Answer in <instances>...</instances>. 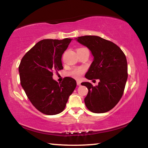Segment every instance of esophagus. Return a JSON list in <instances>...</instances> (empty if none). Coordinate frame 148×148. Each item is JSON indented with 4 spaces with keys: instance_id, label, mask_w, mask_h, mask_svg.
I'll return each instance as SVG.
<instances>
[{
    "instance_id": "1",
    "label": "esophagus",
    "mask_w": 148,
    "mask_h": 148,
    "mask_svg": "<svg viewBox=\"0 0 148 148\" xmlns=\"http://www.w3.org/2000/svg\"><path fill=\"white\" fill-rule=\"evenodd\" d=\"M77 86H81V82L77 81Z\"/></svg>"
}]
</instances>
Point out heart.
Listing matches in <instances>:
<instances>
[{"label":"heart","instance_id":"obj_1","mask_svg":"<svg viewBox=\"0 0 148 148\" xmlns=\"http://www.w3.org/2000/svg\"><path fill=\"white\" fill-rule=\"evenodd\" d=\"M80 49H82V48H80ZM83 73H84V70L82 69H76L71 72V75L72 77H74L75 79H78L81 77L82 74Z\"/></svg>","mask_w":148,"mask_h":148}]
</instances>
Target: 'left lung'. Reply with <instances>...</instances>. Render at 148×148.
<instances>
[{"mask_svg":"<svg viewBox=\"0 0 148 148\" xmlns=\"http://www.w3.org/2000/svg\"><path fill=\"white\" fill-rule=\"evenodd\" d=\"M86 46L93 56V61L85 75L87 79H99L98 86L82 82L88 89L84 99L87 109L93 113L110 111L118 103L125 89L127 77V62L120 47L97 36H84L75 38Z\"/></svg>","mask_w":148,"mask_h":148,"instance_id":"8db88e82","label":"left lung"}]
</instances>
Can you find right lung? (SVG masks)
Instances as JSON below:
<instances>
[{
	"mask_svg": "<svg viewBox=\"0 0 148 148\" xmlns=\"http://www.w3.org/2000/svg\"><path fill=\"white\" fill-rule=\"evenodd\" d=\"M72 40H42L20 62L21 86L32 105L44 114L56 115L63 111L76 87V80L72 77H64L61 83L52 77L53 71L63 69L62 56Z\"/></svg>",
	"mask_w": 148,
	"mask_h": 148,
	"instance_id": "right-lung-1",
	"label": "right lung"
}]
</instances>
